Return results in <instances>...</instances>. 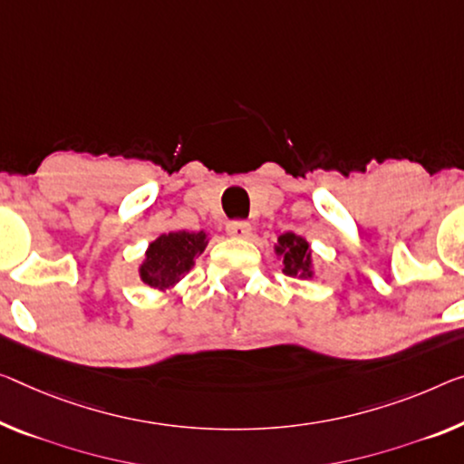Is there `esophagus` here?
I'll return each instance as SVG.
<instances>
[{"label": "esophagus", "instance_id": "1", "mask_svg": "<svg viewBox=\"0 0 464 464\" xmlns=\"http://www.w3.org/2000/svg\"><path fill=\"white\" fill-rule=\"evenodd\" d=\"M226 230L234 238H246L251 234V224L245 222V219H234V222L226 226Z\"/></svg>", "mask_w": 464, "mask_h": 464}]
</instances>
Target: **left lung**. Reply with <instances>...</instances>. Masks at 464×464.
I'll use <instances>...</instances> for the list:
<instances>
[{
    "label": "left lung",
    "instance_id": "8db88e82",
    "mask_svg": "<svg viewBox=\"0 0 464 464\" xmlns=\"http://www.w3.org/2000/svg\"><path fill=\"white\" fill-rule=\"evenodd\" d=\"M280 245L276 246V253L282 255V266L284 274L288 276H301V277H311V248L309 242L295 237V234H282L277 238Z\"/></svg>",
    "mask_w": 464,
    "mask_h": 464
}]
</instances>
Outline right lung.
<instances>
[{"instance_id": "1", "label": "right lung", "mask_w": 464, "mask_h": 464, "mask_svg": "<svg viewBox=\"0 0 464 464\" xmlns=\"http://www.w3.org/2000/svg\"><path fill=\"white\" fill-rule=\"evenodd\" d=\"M205 232H169L149 245L140 277L151 288H169L190 272L192 263L205 251Z\"/></svg>"}]
</instances>
